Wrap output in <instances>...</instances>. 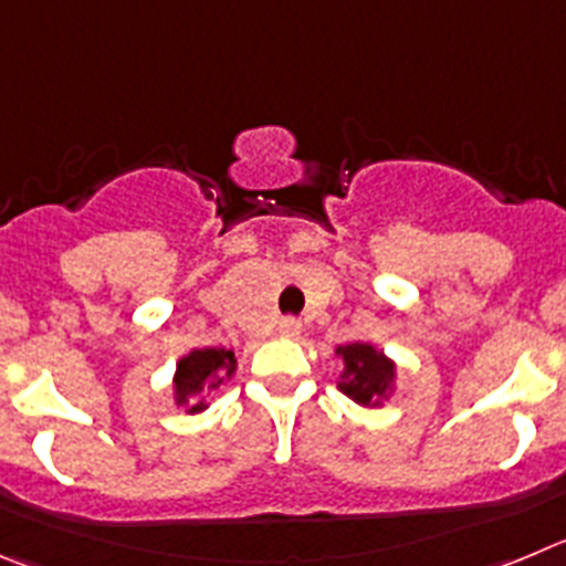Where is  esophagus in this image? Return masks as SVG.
<instances>
[{"label":"esophagus","instance_id":"esophagus-1","mask_svg":"<svg viewBox=\"0 0 566 566\" xmlns=\"http://www.w3.org/2000/svg\"><path fill=\"white\" fill-rule=\"evenodd\" d=\"M279 335H282V337H298L301 335V321L298 318H282V321H279Z\"/></svg>","mask_w":566,"mask_h":566}]
</instances>
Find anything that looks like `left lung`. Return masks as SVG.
<instances>
[{"instance_id":"obj_1","label":"left lung","mask_w":566,"mask_h":566,"mask_svg":"<svg viewBox=\"0 0 566 566\" xmlns=\"http://www.w3.org/2000/svg\"><path fill=\"white\" fill-rule=\"evenodd\" d=\"M335 355L340 357L343 371L337 388L363 408H382L396 390L399 366L374 343H346L337 346Z\"/></svg>"}]
</instances>
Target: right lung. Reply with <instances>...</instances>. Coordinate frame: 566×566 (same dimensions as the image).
<instances>
[{
  "label": "right lung",
  "mask_w": 566,
  "mask_h": 566,
  "mask_svg": "<svg viewBox=\"0 0 566 566\" xmlns=\"http://www.w3.org/2000/svg\"><path fill=\"white\" fill-rule=\"evenodd\" d=\"M237 357L231 348H192L178 357L172 374V402L187 413H203L209 408L206 390L218 388L226 379L234 377Z\"/></svg>",
  "instance_id": "right-lung-1"
}]
</instances>
